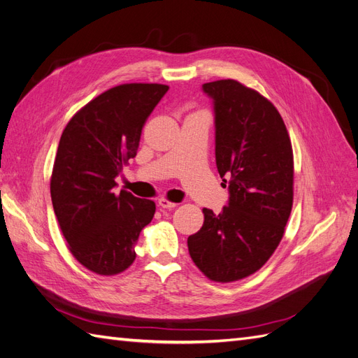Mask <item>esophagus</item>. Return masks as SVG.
Instances as JSON below:
<instances>
[{"label": "esophagus", "instance_id": "1", "mask_svg": "<svg viewBox=\"0 0 358 358\" xmlns=\"http://www.w3.org/2000/svg\"><path fill=\"white\" fill-rule=\"evenodd\" d=\"M158 206L161 209H173V208H176V203H173V201H169L167 199H159L158 200Z\"/></svg>", "mask_w": 358, "mask_h": 358}]
</instances>
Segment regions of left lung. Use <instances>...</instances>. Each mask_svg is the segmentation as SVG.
Returning <instances> with one entry per match:
<instances>
[{"label": "left lung", "instance_id": "obj_1", "mask_svg": "<svg viewBox=\"0 0 358 358\" xmlns=\"http://www.w3.org/2000/svg\"><path fill=\"white\" fill-rule=\"evenodd\" d=\"M215 119V158L229 203L203 209L188 251L216 282L252 275L275 252L292 208V149L276 107L257 91L227 79L204 83Z\"/></svg>", "mask_w": 358, "mask_h": 358}]
</instances>
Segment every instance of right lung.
<instances>
[{
	"label": "right lung",
	"instance_id": "right-lung-1",
	"mask_svg": "<svg viewBox=\"0 0 358 358\" xmlns=\"http://www.w3.org/2000/svg\"><path fill=\"white\" fill-rule=\"evenodd\" d=\"M167 91L158 83L115 86L76 113L61 136L52 204L71 254L91 272L109 276L131 266L138 234L154 218V201L113 188Z\"/></svg>",
	"mask_w": 358,
	"mask_h": 358
}]
</instances>
